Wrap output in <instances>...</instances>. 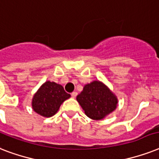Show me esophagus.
<instances>
[{"label": "esophagus", "instance_id": "34e87169", "mask_svg": "<svg viewBox=\"0 0 159 159\" xmlns=\"http://www.w3.org/2000/svg\"><path fill=\"white\" fill-rule=\"evenodd\" d=\"M71 96H72V97L75 98V97H76L77 96V92H72V94H71Z\"/></svg>", "mask_w": 159, "mask_h": 159}]
</instances>
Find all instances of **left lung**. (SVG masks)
<instances>
[{
	"label": "left lung",
	"instance_id": "1",
	"mask_svg": "<svg viewBox=\"0 0 159 159\" xmlns=\"http://www.w3.org/2000/svg\"><path fill=\"white\" fill-rule=\"evenodd\" d=\"M87 117L100 120L112 113L117 107L118 99L106 85L100 81H93L85 85L77 97Z\"/></svg>",
	"mask_w": 159,
	"mask_h": 159
}]
</instances>
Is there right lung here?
<instances>
[{"label":"right lung","instance_id":"obj_1","mask_svg":"<svg viewBox=\"0 0 159 159\" xmlns=\"http://www.w3.org/2000/svg\"><path fill=\"white\" fill-rule=\"evenodd\" d=\"M70 97L71 95L65 92L62 86L47 81L34 95L32 108L39 116L48 118L54 116L62 102Z\"/></svg>","mask_w":159,"mask_h":159}]
</instances>
